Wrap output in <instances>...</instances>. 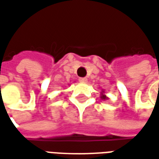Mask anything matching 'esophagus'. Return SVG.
<instances>
[{"instance_id": "esophagus-1", "label": "esophagus", "mask_w": 159, "mask_h": 159, "mask_svg": "<svg viewBox=\"0 0 159 159\" xmlns=\"http://www.w3.org/2000/svg\"><path fill=\"white\" fill-rule=\"evenodd\" d=\"M79 80H80V82H81V83H86L87 82V79L86 78H80Z\"/></svg>"}]
</instances>
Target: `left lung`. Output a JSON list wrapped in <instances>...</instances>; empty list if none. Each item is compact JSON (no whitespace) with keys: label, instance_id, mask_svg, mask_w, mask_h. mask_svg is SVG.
<instances>
[{"label":"left lung","instance_id":"obj_1","mask_svg":"<svg viewBox=\"0 0 159 159\" xmlns=\"http://www.w3.org/2000/svg\"><path fill=\"white\" fill-rule=\"evenodd\" d=\"M100 93H101V94H100V98H101V99L104 100V101L109 99V98L105 95V91H104V90H102V92H100Z\"/></svg>","mask_w":159,"mask_h":159}]
</instances>
